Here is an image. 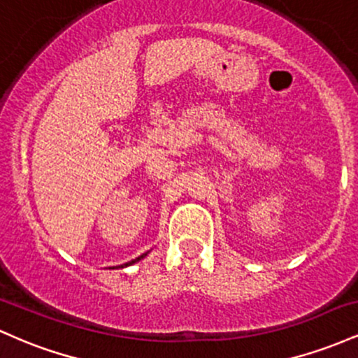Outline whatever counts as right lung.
<instances>
[{
    "instance_id": "obj_1",
    "label": "right lung",
    "mask_w": 358,
    "mask_h": 358,
    "mask_svg": "<svg viewBox=\"0 0 358 358\" xmlns=\"http://www.w3.org/2000/svg\"><path fill=\"white\" fill-rule=\"evenodd\" d=\"M146 256V254H143V256H139V257H136V259H134V261H131V262H126V264L124 266H131V264H133V262H136V261H139V259H143V257H145ZM124 266H119V268H124Z\"/></svg>"
}]
</instances>
